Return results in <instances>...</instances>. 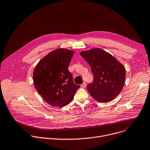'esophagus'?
Masks as SVG:
<instances>
[{
    "label": "esophagus",
    "instance_id": "34e87169",
    "mask_svg": "<svg viewBox=\"0 0 150 150\" xmlns=\"http://www.w3.org/2000/svg\"><path fill=\"white\" fill-rule=\"evenodd\" d=\"M81 86L82 88H85V87H86V83H85V82L82 83L81 85Z\"/></svg>",
    "mask_w": 150,
    "mask_h": 150
}]
</instances>
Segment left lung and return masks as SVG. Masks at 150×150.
Masks as SVG:
<instances>
[{"instance_id": "8db88e82", "label": "left lung", "mask_w": 150, "mask_h": 150, "mask_svg": "<svg viewBox=\"0 0 150 150\" xmlns=\"http://www.w3.org/2000/svg\"><path fill=\"white\" fill-rule=\"evenodd\" d=\"M80 55L89 64L93 81L87 86L91 96L99 103L111 101L121 92L125 79V69L110 53L100 48L82 51Z\"/></svg>"}]
</instances>
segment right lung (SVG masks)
Masks as SVG:
<instances>
[{
  "label": "right lung",
  "mask_w": 150,
  "mask_h": 150,
  "mask_svg": "<svg viewBox=\"0 0 150 150\" xmlns=\"http://www.w3.org/2000/svg\"><path fill=\"white\" fill-rule=\"evenodd\" d=\"M74 51L65 48L54 50L36 65L33 73L35 88L49 105L64 107L73 99L79 85L74 84L68 66Z\"/></svg>",
  "instance_id": "right-lung-1"
}]
</instances>
